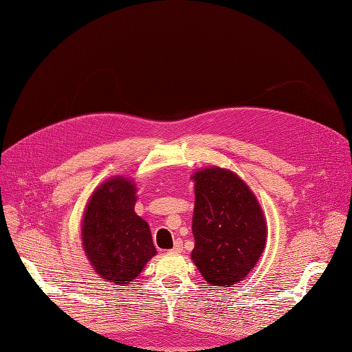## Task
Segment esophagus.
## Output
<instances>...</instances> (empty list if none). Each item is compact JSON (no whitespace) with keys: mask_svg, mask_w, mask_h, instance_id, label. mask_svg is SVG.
Masks as SVG:
<instances>
[{"mask_svg":"<svg viewBox=\"0 0 352 352\" xmlns=\"http://www.w3.org/2000/svg\"><path fill=\"white\" fill-rule=\"evenodd\" d=\"M184 251V243H182V241L180 239H177V241H175V247L170 250V252L172 254H177V252H182Z\"/></svg>","mask_w":352,"mask_h":352,"instance_id":"obj_1","label":"esophagus"}]
</instances>
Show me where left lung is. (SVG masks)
I'll return each instance as SVG.
<instances>
[{
  "label": "left lung",
  "instance_id": "obj_1",
  "mask_svg": "<svg viewBox=\"0 0 352 352\" xmlns=\"http://www.w3.org/2000/svg\"><path fill=\"white\" fill-rule=\"evenodd\" d=\"M192 257L211 286L242 280L265 245V220L257 198L239 176L219 167L197 172Z\"/></svg>",
  "mask_w": 352,
  "mask_h": 352
}]
</instances>
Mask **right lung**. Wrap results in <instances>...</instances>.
<instances>
[{
    "label": "right lung",
    "instance_id": "right-lung-1",
    "mask_svg": "<svg viewBox=\"0 0 352 352\" xmlns=\"http://www.w3.org/2000/svg\"><path fill=\"white\" fill-rule=\"evenodd\" d=\"M135 185L113 177L92 194L85 210L82 241L92 267L105 282H133L157 254L150 226L135 212Z\"/></svg>",
    "mask_w": 352,
    "mask_h": 352
}]
</instances>
